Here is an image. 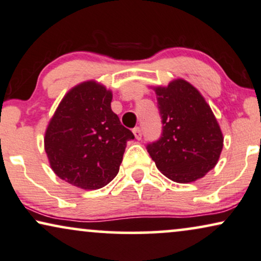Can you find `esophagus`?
Returning a JSON list of instances; mask_svg holds the SVG:
<instances>
[{
	"instance_id": "esophagus-1",
	"label": "esophagus",
	"mask_w": 261,
	"mask_h": 261,
	"mask_svg": "<svg viewBox=\"0 0 261 261\" xmlns=\"http://www.w3.org/2000/svg\"><path fill=\"white\" fill-rule=\"evenodd\" d=\"M134 135H135V137H136V140H141V138H142L141 128L140 127H135L134 128Z\"/></svg>"
}]
</instances>
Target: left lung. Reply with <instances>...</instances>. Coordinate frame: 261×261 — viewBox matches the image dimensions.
<instances>
[{
    "instance_id": "1",
    "label": "left lung",
    "mask_w": 261,
    "mask_h": 261,
    "mask_svg": "<svg viewBox=\"0 0 261 261\" xmlns=\"http://www.w3.org/2000/svg\"><path fill=\"white\" fill-rule=\"evenodd\" d=\"M162 134L147 150L162 174L175 182L203 178L220 159L223 135L198 89L178 79L155 87Z\"/></svg>"
}]
</instances>
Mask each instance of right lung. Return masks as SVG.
Wrapping results in <instances>:
<instances>
[{
  "instance_id": "add662e5",
  "label": "right lung",
  "mask_w": 261,
  "mask_h": 261,
  "mask_svg": "<svg viewBox=\"0 0 261 261\" xmlns=\"http://www.w3.org/2000/svg\"><path fill=\"white\" fill-rule=\"evenodd\" d=\"M112 92L95 81L65 94L51 118L44 145L52 171L83 190H98L119 172L126 142L134 140L111 109Z\"/></svg>"
}]
</instances>
